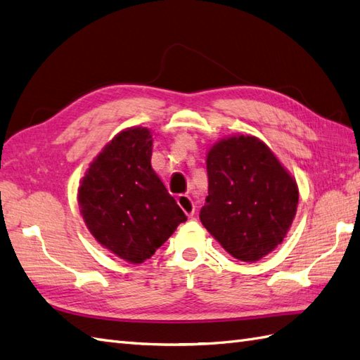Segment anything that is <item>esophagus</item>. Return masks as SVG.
Instances as JSON below:
<instances>
[{
  "instance_id": "obj_1",
  "label": "esophagus",
  "mask_w": 360,
  "mask_h": 360,
  "mask_svg": "<svg viewBox=\"0 0 360 360\" xmlns=\"http://www.w3.org/2000/svg\"><path fill=\"white\" fill-rule=\"evenodd\" d=\"M176 200H178L179 207L184 210V213H186L188 218H191V216L195 214V204L188 195H179Z\"/></svg>"
}]
</instances>
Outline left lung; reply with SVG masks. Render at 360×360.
Listing matches in <instances>:
<instances>
[{"label": "left lung", "mask_w": 360, "mask_h": 360, "mask_svg": "<svg viewBox=\"0 0 360 360\" xmlns=\"http://www.w3.org/2000/svg\"><path fill=\"white\" fill-rule=\"evenodd\" d=\"M208 196L200 222L233 257L257 262L282 244L295 221L296 179L264 141L231 135L207 152Z\"/></svg>", "instance_id": "8db88e82"}]
</instances>
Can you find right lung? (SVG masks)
Segmentation results:
<instances>
[{"mask_svg":"<svg viewBox=\"0 0 360 360\" xmlns=\"http://www.w3.org/2000/svg\"><path fill=\"white\" fill-rule=\"evenodd\" d=\"M153 138L129 127L108 141L79 181L78 204L99 245L130 264H142L187 216L152 167Z\"/></svg>","mask_w":360,"mask_h":360,"instance_id":"add662e5","label":"right lung"}]
</instances>
